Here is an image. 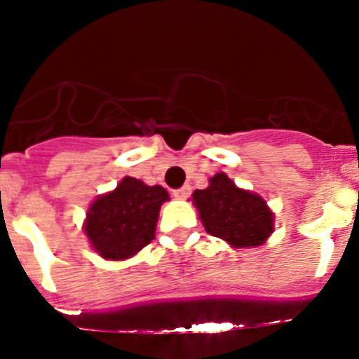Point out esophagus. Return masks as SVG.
Listing matches in <instances>:
<instances>
[{"instance_id":"34e87169","label":"esophagus","mask_w":359,"mask_h":359,"mask_svg":"<svg viewBox=\"0 0 359 359\" xmlns=\"http://www.w3.org/2000/svg\"><path fill=\"white\" fill-rule=\"evenodd\" d=\"M189 193H191V187L189 186H182L180 189L173 191V196L179 198V200H184V198L189 196Z\"/></svg>"}]
</instances>
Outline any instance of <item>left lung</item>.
<instances>
[{"mask_svg": "<svg viewBox=\"0 0 359 359\" xmlns=\"http://www.w3.org/2000/svg\"><path fill=\"white\" fill-rule=\"evenodd\" d=\"M206 233L236 248L259 247L273 233V213L257 194L240 189L226 175L217 173L206 189L193 193Z\"/></svg>", "mask_w": 359, "mask_h": 359, "instance_id": "obj_1", "label": "left lung"}]
</instances>
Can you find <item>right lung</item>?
<instances>
[{"label":"right lung","instance_id":"right-lung-1","mask_svg":"<svg viewBox=\"0 0 359 359\" xmlns=\"http://www.w3.org/2000/svg\"><path fill=\"white\" fill-rule=\"evenodd\" d=\"M168 200L161 186L125 177L106 196L92 203L85 233L92 247L111 260L128 259L154 240L159 206Z\"/></svg>","mask_w":359,"mask_h":359}]
</instances>
